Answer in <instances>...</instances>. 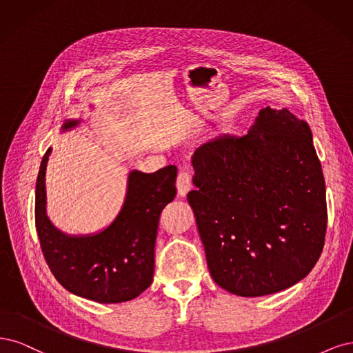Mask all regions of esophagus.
Here are the masks:
<instances>
[{
	"label": "esophagus",
	"mask_w": 353,
	"mask_h": 353,
	"mask_svg": "<svg viewBox=\"0 0 353 353\" xmlns=\"http://www.w3.org/2000/svg\"><path fill=\"white\" fill-rule=\"evenodd\" d=\"M192 189V179L186 170H181L177 176V193L180 196H186L188 192Z\"/></svg>",
	"instance_id": "obj_1"
}]
</instances>
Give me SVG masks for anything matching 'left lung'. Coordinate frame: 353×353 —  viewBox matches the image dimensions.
I'll use <instances>...</instances> for the list:
<instances>
[{
	"label": "left lung",
	"mask_w": 353,
	"mask_h": 353,
	"mask_svg": "<svg viewBox=\"0 0 353 353\" xmlns=\"http://www.w3.org/2000/svg\"><path fill=\"white\" fill-rule=\"evenodd\" d=\"M188 193L211 277L264 296L308 276L324 246L325 183L308 123L265 107L248 134L219 136L192 157Z\"/></svg>",
	"instance_id": "left-lung-1"
}]
</instances>
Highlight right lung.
Returning a JSON list of instances; mask_svg holds the SVG:
<instances>
[{"label": "right lung", "mask_w": 353, "mask_h": 353, "mask_svg": "<svg viewBox=\"0 0 353 353\" xmlns=\"http://www.w3.org/2000/svg\"><path fill=\"white\" fill-rule=\"evenodd\" d=\"M65 120L63 130L77 126ZM52 148L45 152L37 180L35 223L45 261L64 289L77 296L120 303L134 299L151 286L158 220L176 196V165L155 173L133 170L124 203L107 229L72 236L60 232L47 217L45 172Z\"/></svg>", "instance_id": "add662e5"}]
</instances>
